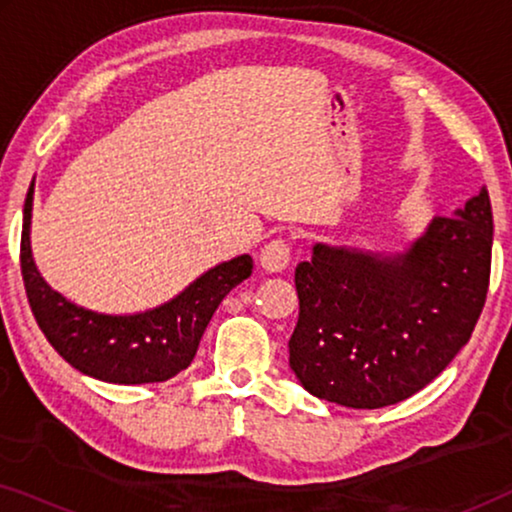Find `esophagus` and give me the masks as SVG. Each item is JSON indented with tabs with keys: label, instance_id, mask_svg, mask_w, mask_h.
Returning a JSON list of instances; mask_svg holds the SVG:
<instances>
[{
	"label": "esophagus",
	"instance_id": "34e87169",
	"mask_svg": "<svg viewBox=\"0 0 512 512\" xmlns=\"http://www.w3.org/2000/svg\"><path fill=\"white\" fill-rule=\"evenodd\" d=\"M258 261H261V265L268 272H282L289 268L291 263V247L289 242L282 240H270L265 247L261 249V254H258Z\"/></svg>",
	"mask_w": 512,
	"mask_h": 512
}]
</instances>
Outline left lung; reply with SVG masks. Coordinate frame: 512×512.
<instances>
[{
	"label": "left lung",
	"instance_id": "left-lung-1",
	"mask_svg": "<svg viewBox=\"0 0 512 512\" xmlns=\"http://www.w3.org/2000/svg\"><path fill=\"white\" fill-rule=\"evenodd\" d=\"M492 202L482 188L436 216L401 256L314 244L298 263L289 366L312 396L354 410L401 403L471 340L492 270Z\"/></svg>",
	"mask_w": 512,
	"mask_h": 512
}]
</instances>
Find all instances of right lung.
Masks as SVG:
<instances>
[{
	"instance_id": "obj_1",
	"label": "right lung",
	"mask_w": 512,
	"mask_h": 512,
	"mask_svg": "<svg viewBox=\"0 0 512 512\" xmlns=\"http://www.w3.org/2000/svg\"><path fill=\"white\" fill-rule=\"evenodd\" d=\"M30 186L23 209L20 272L41 333L69 366L111 384L165 382L191 366L200 338L230 289L251 275V256H237L205 272L156 310L111 317L76 307L41 279L30 249Z\"/></svg>"
}]
</instances>
